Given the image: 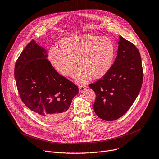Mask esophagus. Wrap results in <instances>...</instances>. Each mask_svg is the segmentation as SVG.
<instances>
[{
  "label": "esophagus",
  "mask_w": 159,
  "mask_h": 159,
  "mask_svg": "<svg viewBox=\"0 0 159 159\" xmlns=\"http://www.w3.org/2000/svg\"><path fill=\"white\" fill-rule=\"evenodd\" d=\"M87 88V85H80L79 87V91L80 93H83L85 90V89Z\"/></svg>",
  "instance_id": "34e87169"
}]
</instances>
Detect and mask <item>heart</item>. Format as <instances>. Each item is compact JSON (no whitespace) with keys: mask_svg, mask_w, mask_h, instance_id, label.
<instances>
[{"mask_svg":"<svg viewBox=\"0 0 159 159\" xmlns=\"http://www.w3.org/2000/svg\"><path fill=\"white\" fill-rule=\"evenodd\" d=\"M115 48L106 37L84 34L68 37L59 43V49L51 48L49 59L54 69L64 76H70L76 66L74 80L80 84L90 78H100L106 74L114 62Z\"/></svg>","mask_w":159,"mask_h":159,"instance_id":"1","label":"heart"}]
</instances>
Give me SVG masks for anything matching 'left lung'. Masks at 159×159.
<instances>
[{"instance_id":"left-lung-1","label":"left lung","mask_w":159,"mask_h":159,"mask_svg":"<svg viewBox=\"0 0 159 159\" xmlns=\"http://www.w3.org/2000/svg\"><path fill=\"white\" fill-rule=\"evenodd\" d=\"M143 81L140 52L134 44L120 36L117 56L109 71L89 87L96 93L93 107L101 119L122 116L138 96Z\"/></svg>"}]
</instances>
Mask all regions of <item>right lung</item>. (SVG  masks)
<instances>
[{
	"label": "right lung",
	"instance_id": "add662e5",
	"mask_svg": "<svg viewBox=\"0 0 159 159\" xmlns=\"http://www.w3.org/2000/svg\"><path fill=\"white\" fill-rule=\"evenodd\" d=\"M47 57L46 50L32 40L18 57L14 75L22 102L42 120L54 122L66 115L79 90Z\"/></svg>",
	"mask_w": 159,
	"mask_h": 159
}]
</instances>
